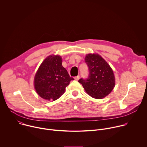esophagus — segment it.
<instances>
[{
	"label": "esophagus",
	"instance_id": "1",
	"mask_svg": "<svg viewBox=\"0 0 147 147\" xmlns=\"http://www.w3.org/2000/svg\"><path fill=\"white\" fill-rule=\"evenodd\" d=\"M79 78H80V76H77L74 77V80H76V81L78 80V79H79Z\"/></svg>",
	"mask_w": 147,
	"mask_h": 147
}]
</instances>
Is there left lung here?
<instances>
[{
	"instance_id": "8db88e82",
	"label": "left lung",
	"mask_w": 147,
	"mask_h": 147,
	"mask_svg": "<svg viewBox=\"0 0 147 147\" xmlns=\"http://www.w3.org/2000/svg\"><path fill=\"white\" fill-rule=\"evenodd\" d=\"M89 76L86 79L80 78L86 92L95 99H102L109 95L115 86V78L112 68L98 54H88L85 57Z\"/></svg>"
}]
</instances>
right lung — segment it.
<instances>
[{"mask_svg": "<svg viewBox=\"0 0 147 147\" xmlns=\"http://www.w3.org/2000/svg\"><path fill=\"white\" fill-rule=\"evenodd\" d=\"M59 55L47 57L40 65L34 78V87L43 99L55 100L64 94L66 87L74 78L61 65Z\"/></svg>", "mask_w": 147, "mask_h": 147, "instance_id": "right-lung-1", "label": "right lung"}]
</instances>
